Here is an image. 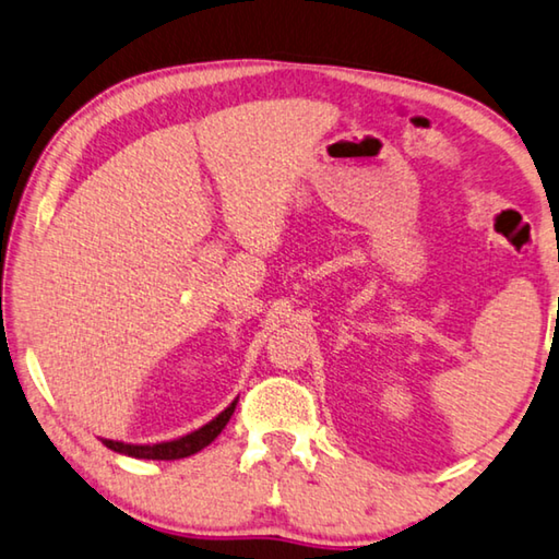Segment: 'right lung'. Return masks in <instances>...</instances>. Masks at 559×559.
Instances as JSON below:
<instances>
[{
  "instance_id": "obj_1",
  "label": "right lung",
  "mask_w": 559,
  "mask_h": 559,
  "mask_svg": "<svg viewBox=\"0 0 559 559\" xmlns=\"http://www.w3.org/2000/svg\"><path fill=\"white\" fill-rule=\"evenodd\" d=\"M236 403L226 407L224 413L216 415L214 420L203 425V428L189 432V436H183L179 440H168V442H156V445H127V442H117V440H104L106 448H111L114 453H123V455H131V457H146V460H179V457H189L193 453H199L209 445V442H214L218 438V432L226 428V423L231 420V415L236 411Z\"/></svg>"
}]
</instances>
